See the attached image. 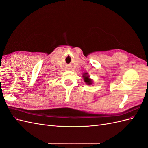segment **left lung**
I'll use <instances>...</instances> for the list:
<instances>
[{
	"label": "left lung",
	"mask_w": 148,
	"mask_h": 148,
	"mask_svg": "<svg viewBox=\"0 0 148 148\" xmlns=\"http://www.w3.org/2000/svg\"><path fill=\"white\" fill-rule=\"evenodd\" d=\"M86 75H87V73L83 74V78H84V82L85 83H86L87 84L91 85V84H92V80H91L90 78H89L88 76H87Z\"/></svg>",
	"instance_id": "obj_1"
}]
</instances>
